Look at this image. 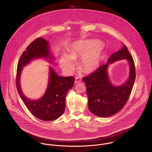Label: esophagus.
<instances>
[{
    "mask_svg": "<svg viewBox=\"0 0 152 152\" xmlns=\"http://www.w3.org/2000/svg\"><path fill=\"white\" fill-rule=\"evenodd\" d=\"M80 81H81V79L79 77H75V84H77L78 83H80Z\"/></svg>",
    "mask_w": 152,
    "mask_h": 152,
    "instance_id": "esophagus-1",
    "label": "esophagus"
}]
</instances>
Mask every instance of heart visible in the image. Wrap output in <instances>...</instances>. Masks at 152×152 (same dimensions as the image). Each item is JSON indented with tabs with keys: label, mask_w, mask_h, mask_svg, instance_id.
I'll return each instance as SVG.
<instances>
[{
	"label": "heart",
	"mask_w": 152,
	"mask_h": 152,
	"mask_svg": "<svg viewBox=\"0 0 152 152\" xmlns=\"http://www.w3.org/2000/svg\"><path fill=\"white\" fill-rule=\"evenodd\" d=\"M100 45L101 43L98 41L74 44L67 56L60 58V64L65 71L69 72L73 68L71 60H77L82 57L79 63L80 68L84 72H92L98 68L101 60L102 48Z\"/></svg>",
	"instance_id": "1"
}]
</instances>
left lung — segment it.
Returning a JSON list of instances; mask_svg holds the SVG:
<instances>
[{
    "label": "left lung",
    "instance_id": "8db88e82",
    "mask_svg": "<svg viewBox=\"0 0 152 152\" xmlns=\"http://www.w3.org/2000/svg\"><path fill=\"white\" fill-rule=\"evenodd\" d=\"M127 59L130 65L129 80L119 87L112 86L109 81L107 69L109 64L119 59ZM136 78L134 63L126 46L113 53L105 65L83 80L86 83L89 110L99 117H109L118 113L127 102Z\"/></svg>",
    "mask_w": 152,
    "mask_h": 152
}]
</instances>
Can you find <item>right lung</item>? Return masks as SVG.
Returning <instances> with one entry per match:
<instances>
[{
    "label": "right lung",
    "instance_id": "obj_1",
    "mask_svg": "<svg viewBox=\"0 0 152 152\" xmlns=\"http://www.w3.org/2000/svg\"><path fill=\"white\" fill-rule=\"evenodd\" d=\"M40 57L53 58L49 51L48 42L42 37L35 39L22 53L17 68L16 87L22 101L31 114L40 120L51 121L57 119L64 113L66 92L73 87L74 77L58 76L51 68L48 86L43 96L37 100H30L22 92L20 76L24 65L33 59Z\"/></svg>",
    "mask_w": 152,
    "mask_h": 152
}]
</instances>
